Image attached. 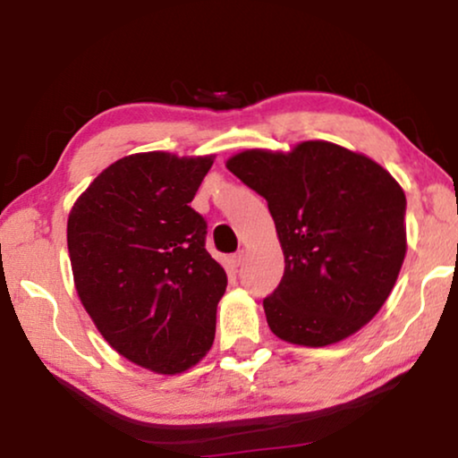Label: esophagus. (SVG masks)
Segmentation results:
<instances>
[{
  "label": "esophagus",
  "instance_id": "1",
  "mask_svg": "<svg viewBox=\"0 0 458 458\" xmlns=\"http://www.w3.org/2000/svg\"><path fill=\"white\" fill-rule=\"evenodd\" d=\"M243 260H246V254H243V252H237V254H233V256H231V259H229L231 267H235V268L242 267Z\"/></svg>",
  "mask_w": 458,
  "mask_h": 458
}]
</instances>
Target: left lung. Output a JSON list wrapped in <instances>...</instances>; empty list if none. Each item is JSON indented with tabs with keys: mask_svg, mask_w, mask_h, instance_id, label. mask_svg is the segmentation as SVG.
<instances>
[{
	"mask_svg": "<svg viewBox=\"0 0 458 458\" xmlns=\"http://www.w3.org/2000/svg\"><path fill=\"white\" fill-rule=\"evenodd\" d=\"M225 165L267 199L284 250V277L262 300L273 334L323 348L362 329L406 256L398 181L369 156L323 140L290 152L243 149Z\"/></svg>",
	"mask_w": 458,
	"mask_h": 458,
	"instance_id": "8db88e82",
	"label": "left lung"
}]
</instances>
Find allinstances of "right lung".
<instances>
[{
    "mask_svg": "<svg viewBox=\"0 0 458 458\" xmlns=\"http://www.w3.org/2000/svg\"><path fill=\"white\" fill-rule=\"evenodd\" d=\"M215 156L140 152L104 168L68 215L74 290L104 340L158 375L196 367L215 342L227 273L191 208Z\"/></svg>",
    "mask_w": 458,
    "mask_h": 458,
    "instance_id": "obj_1",
    "label": "right lung"
}]
</instances>
